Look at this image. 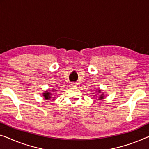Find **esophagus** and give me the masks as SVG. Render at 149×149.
I'll return each instance as SVG.
<instances>
[{
    "mask_svg": "<svg viewBox=\"0 0 149 149\" xmlns=\"http://www.w3.org/2000/svg\"><path fill=\"white\" fill-rule=\"evenodd\" d=\"M71 85H72V87H74V88L77 87V83H75V82H73V83L71 84Z\"/></svg>",
    "mask_w": 149,
    "mask_h": 149,
    "instance_id": "obj_1",
    "label": "esophagus"
}]
</instances>
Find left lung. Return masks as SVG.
Segmentation results:
<instances>
[{
    "label": "left lung",
    "mask_w": 149,
    "mask_h": 149,
    "mask_svg": "<svg viewBox=\"0 0 149 149\" xmlns=\"http://www.w3.org/2000/svg\"><path fill=\"white\" fill-rule=\"evenodd\" d=\"M96 92H97V91H96ZM98 92H101V90H98ZM102 99H104V94H102L100 96H99V100H102Z\"/></svg>",
    "instance_id": "8db88e82"
}]
</instances>
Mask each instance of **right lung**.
I'll return each mask as SVG.
<instances>
[{"mask_svg":"<svg viewBox=\"0 0 149 149\" xmlns=\"http://www.w3.org/2000/svg\"><path fill=\"white\" fill-rule=\"evenodd\" d=\"M43 94L44 98H45V100H49L51 97H52V94H51V92H49L48 90L45 91V92H44ZM53 98H55V97H53Z\"/></svg>","mask_w":149,"mask_h":149,"instance_id":"add662e5","label":"right lung"}]
</instances>
